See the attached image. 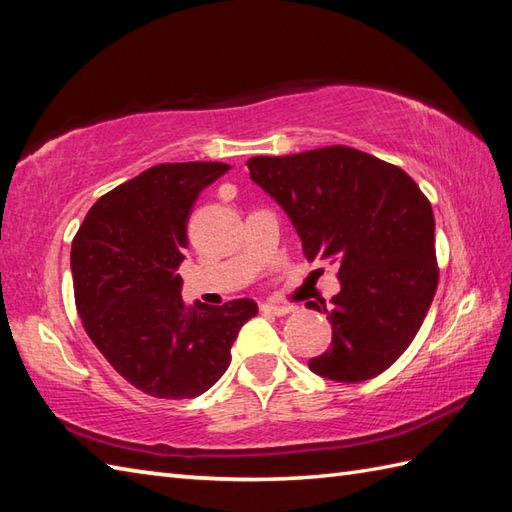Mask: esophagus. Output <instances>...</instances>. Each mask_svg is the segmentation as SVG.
Returning a JSON list of instances; mask_svg holds the SVG:
<instances>
[{
	"label": "esophagus",
	"instance_id": "34e87169",
	"mask_svg": "<svg viewBox=\"0 0 512 512\" xmlns=\"http://www.w3.org/2000/svg\"><path fill=\"white\" fill-rule=\"evenodd\" d=\"M262 310L268 314H275V317H286L288 312H292L290 306H279V303H273V301L262 303Z\"/></svg>",
	"mask_w": 512,
	"mask_h": 512
}]
</instances>
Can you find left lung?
Returning <instances> with one entry per match:
<instances>
[{
    "label": "left lung",
    "mask_w": 512,
    "mask_h": 512,
    "mask_svg": "<svg viewBox=\"0 0 512 512\" xmlns=\"http://www.w3.org/2000/svg\"><path fill=\"white\" fill-rule=\"evenodd\" d=\"M246 165L288 213L308 262L339 266L332 310L317 306L332 323V345L308 367L336 383L385 372L418 334L438 288L427 195L400 167L345 145Z\"/></svg>",
    "instance_id": "left-lung-1"
}]
</instances>
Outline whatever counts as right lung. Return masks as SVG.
<instances>
[{"label":"right lung","mask_w":512,"mask_h":512,"mask_svg":"<svg viewBox=\"0 0 512 512\" xmlns=\"http://www.w3.org/2000/svg\"><path fill=\"white\" fill-rule=\"evenodd\" d=\"M224 162H167L99 198L74 235V301L92 343L129 385L154 398H195L231 363L253 299L187 306V222Z\"/></svg>","instance_id":"add662e5"}]
</instances>
